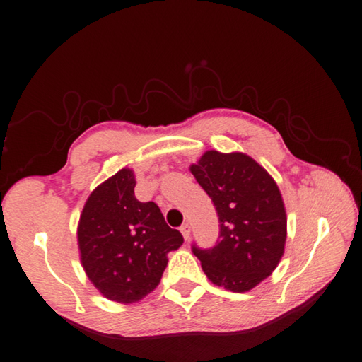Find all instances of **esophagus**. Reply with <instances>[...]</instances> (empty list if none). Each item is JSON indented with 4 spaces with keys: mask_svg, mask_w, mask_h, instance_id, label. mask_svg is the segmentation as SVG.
<instances>
[{
    "mask_svg": "<svg viewBox=\"0 0 362 362\" xmlns=\"http://www.w3.org/2000/svg\"><path fill=\"white\" fill-rule=\"evenodd\" d=\"M180 230H181V233H182V236H184V240L187 241L189 238H190V227H189V223H184Z\"/></svg>",
    "mask_w": 362,
    "mask_h": 362,
    "instance_id": "esophagus-1",
    "label": "esophagus"
}]
</instances>
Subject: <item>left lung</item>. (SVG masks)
<instances>
[{"instance_id": "left-lung-1", "label": "left lung", "mask_w": 362, "mask_h": 362, "mask_svg": "<svg viewBox=\"0 0 362 362\" xmlns=\"http://www.w3.org/2000/svg\"><path fill=\"white\" fill-rule=\"evenodd\" d=\"M213 200L219 241L192 247L204 274L217 287L244 293L272 274L287 241V213L274 178L250 156L216 149L189 167Z\"/></svg>"}]
</instances>
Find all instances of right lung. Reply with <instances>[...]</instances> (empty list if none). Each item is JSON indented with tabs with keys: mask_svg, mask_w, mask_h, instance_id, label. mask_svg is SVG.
<instances>
[{
	"mask_svg": "<svg viewBox=\"0 0 362 362\" xmlns=\"http://www.w3.org/2000/svg\"><path fill=\"white\" fill-rule=\"evenodd\" d=\"M135 173L124 167L100 182L85 202L77 225L80 262L102 296L132 304L160 282L168 252L182 244L154 202H139Z\"/></svg>",
	"mask_w": 362,
	"mask_h": 362,
	"instance_id": "1",
	"label": "right lung"
}]
</instances>
